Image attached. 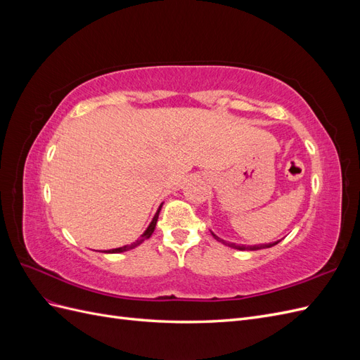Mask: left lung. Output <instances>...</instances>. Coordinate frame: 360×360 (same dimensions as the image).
I'll use <instances>...</instances> for the list:
<instances>
[{"label": "left lung", "instance_id": "8db88e82", "mask_svg": "<svg viewBox=\"0 0 360 360\" xmlns=\"http://www.w3.org/2000/svg\"><path fill=\"white\" fill-rule=\"evenodd\" d=\"M213 234V233H212ZM213 237L216 238V240H219V242H222L224 245H228L230 248H234V249H240V250H257V249H264V248H271V246H275V245H278L281 240H278V242H275V243H269V245H257V246H240V245H236V243H226L225 240H222V238H219L217 236H214L213 234Z\"/></svg>", "mask_w": 360, "mask_h": 360}]
</instances>
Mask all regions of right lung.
I'll use <instances>...</instances> for the list:
<instances>
[{"label": "right lung", "instance_id": "obj_1", "mask_svg": "<svg viewBox=\"0 0 360 360\" xmlns=\"http://www.w3.org/2000/svg\"><path fill=\"white\" fill-rule=\"evenodd\" d=\"M162 207V205H160ZM160 207H159V210L156 212V214H155V217H153V221H151V224L148 225V228L146 230V233L141 236L138 240L135 242V243H132V245H126V246H122V248H117V249H111V250H108V254H118V252H124V250H129V249H134L135 246H138V245H141L143 243L144 240H147V238H150V236L153 234V231H155V226H156V222H158V217H159V212H160Z\"/></svg>", "mask_w": 360, "mask_h": 360}]
</instances>
